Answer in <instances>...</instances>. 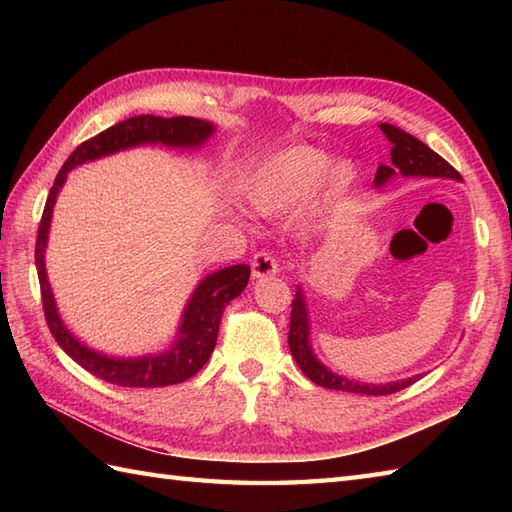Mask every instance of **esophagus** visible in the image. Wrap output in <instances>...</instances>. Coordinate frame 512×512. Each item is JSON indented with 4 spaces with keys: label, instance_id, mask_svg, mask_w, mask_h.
Listing matches in <instances>:
<instances>
[{
    "label": "esophagus",
    "instance_id": "34e87169",
    "mask_svg": "<svg viewBox=\"0 0 512 512\" xmlns=\"http://www.w3.org/2000/svg\"><path fill=\"white\" fill-rule=\"evenodd\" d=\"M250 270H253L255 279H262L268 275H275L279 270V264L273 255L266 253V250H259V253H255V257L250 259Z\"/></svg>",
    "mask_w": 512,
    "mask_h": 512
}]
</instances>
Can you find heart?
Listing matches in <instances>:
<instances>
[{"label": "heart", "instance_id": "obj_1", "mask_svg": "<svg viewBox=\"0 0 512 512\" xmlns=\"http://www.w3.org/2000/svg\"><path fill=\"white\" fill-rule=\"evenodd\" d=\"M356 167L350 160H334L310 145L279 151L257 169L250 180L248 198L262 213H286L306 204L321 189L323 202H336L352 189Z\"/></svg>", "mask_w": 512, "mask_h": 512}]
</instances>
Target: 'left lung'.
Wrapping results in <instances>:
<instances>
[{
  "mask_svg": "<svg viewBox=\"0 0 512 512\" xmlns=\"http://www.w3.org/2000/svg\"><path fill=\"white\" fill-rule=\"evenodd\" d=\"M380 129L387 136L391 143V165H380L376 171L374 184L376 187H383V184L394 178L400 171L402 176H427V178H453L462 180V176L455 171L447 160L438 156L436 151L429 149L418 138L411 134L402 132V129L380 123ZM288 345L290 352L295 356L297 365L301 372L306 374L312 383L325 389H336V391H350V394H365V396H387L396 394V391L413 385L418 376L398 380V383H387V385H372V383H358V380L343 378L334 374L332 369L325 367L317 356L312 352L310 345V321H308V308L306 299H303L301 286L297 288L295 301H292V312H290V332H288Z\"/></svg>",
  "mask_w": 512,
  "mask_h": 512,
  "instance_id": "obj_1",
  "label": "left lung"
}]
</instances>
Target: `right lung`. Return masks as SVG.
<instances>
[{
    "mask_svg": "<svg viewBox=\"0 0 512 512\" xmlns=\"http://www.w3.org/2000/svg\"><path fill=\"white\" fill-rule=\"evenodd\" d=\"M215 132L213 123L200 121L193 116H132L123 123H116L107 127L105 132L96 134L94 138L85 140L76 147L70 158L63 162L61 171L54 178L52 189L48 193L46 209H43L39 231H37V248H35V264L41 286V301H43V314H46V323L59 343L61 350L68 354L74 363H79L83 369H88L96 378L107 380V383L118 387H167L178 385L195 376L209 361L213 354V347L217 341V332H220V319L222 312L248 284L250 268L246 264L228 266L217 270V273L204 277L200 286L195 288L193 297L189 299L187 308L182 314V323L178 328V339L173 341L167 352L162 354H147L138 358H114L105 356L101 352L90 350L83 345L76 336L65 328L57 303L52 297V288L48 284L46 275V244H48V228L52 220V209L57 202V193L63 187L68 171L83 165L96 158L116 154L121 149L147 145V143H160L167 147H200L206 138Z\"/></svg>",
    "mask_w": 512,
    "mask_h": 512,
    "instance_id": "obj_1",
    "label": "right lung"
}]
</instances>
